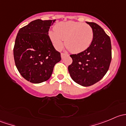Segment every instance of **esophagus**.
Here are the masks:
<instances>
[{"label": "esophagus", "mask_w": 126, "mask_h": 126, "mask_svg": "<svg viewBox=\"0 0 126 126\" xmlns=\"http://www.w3.org/2000/svg\"><path fill=\"white\" fill-rule=\"evenodd\" d=\"M66 56H68V55L66 54H64V53H62V54H61V57H62V59H63Z\"/></svg>", "instance_id": "obj_1"}]
</instances>
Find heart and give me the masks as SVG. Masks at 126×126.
Instances as JSON below:
<instances>
[{
	"label": "heart",
	"instance_id": "obj_1",
	"mask_svg": "<svg viewBox=\"0 0 126 126\" xmlns=\"http://www.w3.org/2000/svg\"><path fill=\"white\" fill-rule=\"evenodd\" d=\"M93 30L90 25L74 21L61 22L56 24L49 36L55 49L60 50L64 44L73 53L84 51L93 39Z\"/></svg>",
	"mask_w": 126,
	"mask_h": 126
}]
</instances>
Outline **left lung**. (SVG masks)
Listing matches in <instances>:
<instances>
[{
    "mask_svg": "<svg viewBox=\"0 0 126 126\" xmlns=\"http://www.w3.org/2000/svg\"><path fill=\"white\" fill-rule=\"evenodd\" d=\"M93 30V39L84 51L72 54V64L68 71L72 79L83 87L99 82L109 70L111 60L110 38L101 27L94 22H86Z\"/></svg>",
    "mask_w": 126,
    "mask_h": 126,
    "instance_id": "1",
    "label": "left lung"
}]
</instances>
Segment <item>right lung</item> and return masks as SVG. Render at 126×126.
Wrapping results in <instances>:
<instances>
[{"mask_svg": "<svg viewBox=\"0 0 126 126\" xmlns=\"http://www.w3.org/2000/svg\"><path fill=\"white\" fill-rule=\"evenodd\" d=\"M54 20L36 19L18 32L13 49L15 64L29 82L39 83L47 80L56 63L61 60L48 35Z\"/></svg>", "mask_w": 126, "mask_h": 126, "instance_id": "right-lung-1", "label": "right lung"}]
</instances>
